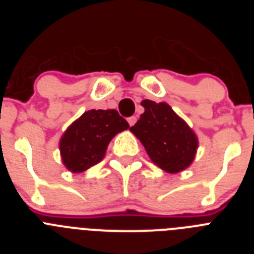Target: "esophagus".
Wrapping results in <instances>:
<instances>
[{"label": "esophagus", "instance_id": "34e87169", "mask_svg": "<svg viewBox=\"0 0 254 254\" xmlns=\"http://www.w3.org/2000/svg\"><path fill=\"white\" fill-rule=\"evenodd\" d=\"M127 121H128L129 126H133L134 123H136V121H137V118H136V117H134V116H132V117H129V118Z\"/></svg>", "mask_w": 254, "mask_h": 254}]
</instances>
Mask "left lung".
<instances>
[{"instance_id":"1","label":"left lung","mask_w":254,"mask_h":254,"mask_svg":"<svg viewBox=\"0 0 254 254\" xmlns=\"http://www.w3.org/2000/svg\"><path fill=\"white\" fill-rule=\"evenodd\" d=\"M145 112L129 131L141 141L155 165L170 174L187 169L196 158L198 137L168 103L141 102Z\"/></svg>"}]
</instances>
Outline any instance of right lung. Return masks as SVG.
Segmentation results:
<instances>
[{
	"mask_svg": "<svg viewBox=\"0 0 254 254\" xmlns=\"http://www.w3.org/2000/svg\"><path fill=\"white\" fill-rule=\"evenodd\" d=\"M129 128L116 109H91L73 121L60 140L62 163L71 173H82L104 158L112 138Z\"/></svg>",
	"mask_w": 254,
	"mask_h": 254,
	"instance_id": "1",
	"label": "right lung"
}]
</instances>
